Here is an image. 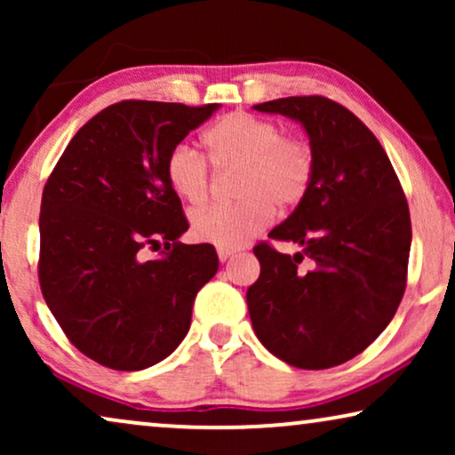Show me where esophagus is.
Listing matches in <instances>:
<instances>
[{
    "label": "esophagus",
    "instance_id": "1",
    "mask_svg": "<svg viewBox=\"0 0 455 455\" xmlns=\"http://www.w3.org/2000/svg\"><path fill=\"white\" fill-rule=\"evenodd\" d=\"M235 254V251H232V248H217V257H220L221 263H226V260H229Z\"/></svg>",
    "mask_w": 455,
    "mask_h": 455
}]
</instances>
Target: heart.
Returning a JSON list of instances; mask_svg holds the SVG:
<instances>
[{"label": "heart", "instance_id": "1", "mask_svg": "<svg viewBox=\"0 0 455 455\" xmlns=\"http://www.w3.org/2000/svg\"><path fill=\"white\" fill-rule=\"evenodd\" d=\"M203 142L215 167H240L234 188L240 201L195 211L190 229L196 240L234 251L269 226L273 207L288 213L308 196L315 180L313 151L307 142L285 139L275 122L234 111L215 122ZM165 178L173 195L190 207L209 195L207 164L188 145L167 153Z\"/></svg>", "mask_w": 455, "mask_h": 455}]
</instances>
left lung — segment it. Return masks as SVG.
I'll list each match as a JSON object with an SVG mask.
<instances>
[{
  "label": "left lung",
  "mask_w": 455,
  "mask_h": 455,
  "mask_svg": "<svg viewBox=\"0 0 455 455\" xmlns=\"http://www.w3.org/2000/svg\"><path fill=\"white\" fill-rule=\"evenodd\" d=\"M252 109L300 124L315 157L308 196L269 232L300 251L254 248L252 329L283 363L331 369L369 347L400 307L412 244L406 196L381 142L344 105L285 97Z\"/></svg>",
  "instance_id": "obj_1"
}]
</instances>
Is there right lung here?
I'll return each instance as SVG.
<instances>
[{
  "mask_svg": "<svg viewBox=\"0 0 455 455\" xmlns=\"http://www.w3.org/2000/svg\"><path fill=\"white\" fill-rule=\"evenodd\" d=\"M220 103L122 101L66 147L41 201V291L68 339L116 371L161 363L190 329L198 290L217 273L211 244H182V203L165 159ZM147 243L164 244L151 261Z\"/></svg>",
  "mask_w": 455,
  "mask_h": 455,
  "instance_id": "right-lung-1",
  "label": "right lung"
}]
</instances>
